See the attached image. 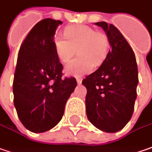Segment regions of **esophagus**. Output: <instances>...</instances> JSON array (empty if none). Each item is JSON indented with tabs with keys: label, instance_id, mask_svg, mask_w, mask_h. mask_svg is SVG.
<instances>
[{
	"label": "esophagus",
	"instance_id": "1",
	"mask_svg": "<svg viewBox=\"0 0 152 152\" xmlns=\"http://www.w3.org/2000/svg\"><path fill=\"white\" fill-rule=\"evenodd\" d=\"M82 82H83V78H81V77H78V78H76V83L77 84H82Z\"/></svg>",
	"mask_w": 152,
	"mask_h": 152
}]
</instances>
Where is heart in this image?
<instances>
[{
  "instance_id": "heart-1",
  "label": "heart",
  "mask_w": 152,
  "mask_h": 152,
  "mask_svg": "<svg viewBox=\"0 0 152 152\" xmlns=\"http://www.w3.org/2000/svg\"><path fill=\"white\" fill-rule=\"evenodd\" d=\"M65 37L57 38L54 48L58 58L66 63L74 56L77 49L79 58L70 61L64 71L67 75L80 77L93 71L100 65L108 49L107 37L88 25H73L65 30Z\"/></svg>"
}]
</instances>
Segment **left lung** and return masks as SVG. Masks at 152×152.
<instances>
[{
    "label": "left lung",
    "instance_id": "obj_1",
    "mask_svg": "<svg viewBox=\"0 0 152 152\" xmlns=\"http://www.w3.org/2000/svg\"><path fill=\"white\" fill-rule=\"evenodd\" d=\"M110 49L100 67L83 81L87 88L86 111L89 122L106 133L122 130L131 119L139 83L134 53L113 24L98 22Z\"/></svg>",
    "mask_w": 152,
    "mask_h": 152
}]
</instances>
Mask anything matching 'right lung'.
Wrapping results in <instances>:
<instances>
[{
    "label": "right lung",
    "mask_w": 152,
    "mask_h": 152,
    "mask_svg": "<svg viewBox=\"0 0 152 152\" xmlns=\"http://www.w3.org/2000/svg\"><path fill=\"white\" fill-rule=\"evenodd\" d=\"M59 20L45 18L32 28L18 55L12 84L13 102L23 126L33 133L54 128L76 87L74 77L62 78L63 65L54 48Z\"/></svg>",
    "instance_id": "right-lung-1"
}]
</instances>
